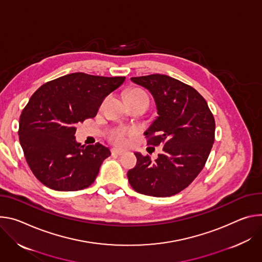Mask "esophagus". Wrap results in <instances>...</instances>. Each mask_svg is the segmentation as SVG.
Segmentation results:
<instances>
[{"label": "esophagus", "mask_w": 262, "mask_h": 262, "mask_svg": "<svg viewBox=\"0 0 262 262\" xmlns=\"http://www.w3.org/2000/svg\"><path fill=\"white\" fill-rule=\"evenodd\" d=\"M111 154H112V155H116V156H121V155L124 154V151L118 150V149H112V150H111Z\"/></svg>", "instance_id": "1"}]
</instances>
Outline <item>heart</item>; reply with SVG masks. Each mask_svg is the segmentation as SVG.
Instances as JSON below:
<instances>
[{
	"instance_id": "1",
	"label": "heart",
	"mask_w": 262,
	"mask_h": 262,
	"mask_svg": "<svg viewBox=\"0 0 262 262\" xmlns=\"http://www.w3.org/2000/svg\"><path fill=\"white\" fill-rule=\"evenodd\" d=\"M132 95H144V93H142L140 90H131L127 96H132ZM135 132L134 128H116L114 129L111 134H110V138L111 140L118 144V146H125V144L128 142V137L129 135L133 134Z\"/></svg>"
}]
</instances>
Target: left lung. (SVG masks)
<instances>
[{"mask_svg": "<svg viewBox=\"0 0 262 262\" xmlns=\"http://www.w3.org/2000/svg\"><path fill=\"white\" fill-rule=\"evenodd\" d=\"M153 96L158 116L144 132L148 144L164 143L155 161L135 153L128 171L133 189L152 196H170L186 188L204 167L214 142L215 122L207 102L191 86L166 75L133 77Z\"/></svg>", "mask_w": 262, "mask_h": 262, "instance_id": "obj_1", "label": "left lung"}]
</instances>
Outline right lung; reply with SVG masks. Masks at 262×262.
I'll return each mask as SVG.
<instances>
[{
    "label": "right lung",
    "mask_w": 262,
    "mask_h": 262,
    "mask_svg": "<svg viewBox=\"0 0 262 262\" xmlns=\"http://www.w3.org/2000/svg\"><path fill=\"white\" fill-rule=\"evenodd\" d=\"M125 79L73 73L32 95L20 114L18 136L28 165L43 185L76 191L95 182L110 151L99 142L81 146L76 126L95 118L103 100Z\"/></svg>",
    "instance_id": "obj_1"
}]
</instances>
